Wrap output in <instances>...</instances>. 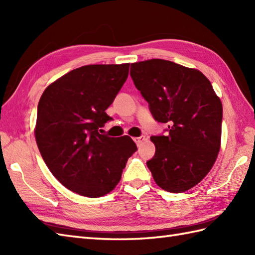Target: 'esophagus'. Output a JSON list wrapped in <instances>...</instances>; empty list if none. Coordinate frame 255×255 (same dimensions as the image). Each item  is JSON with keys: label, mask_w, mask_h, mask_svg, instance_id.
Listing matches in <instances>:
<instances>
[{"label": "esophagus", "mask_w": 255, "mask_h": 255, "mask_svg": "<svg viewBox=\"0 0 255 255\" xmlns=\"http://www.w3.org/2000/svg\"><path fill=\"white\" fill-rule=\"evenodd\" d=\"M144 140V137L143 136H141V137H136V138H133V141L137 143V145H139V144H141L142 143V141Z\"/></svg>", "instance_id": "obj_1"}]
</instances>
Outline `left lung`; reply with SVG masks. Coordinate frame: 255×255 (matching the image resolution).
Wrapping results in <instances>:
<instances>
[{"label":"left lung","instance_id":"left-lung-1","mask_svg":"<svg viewBox=\"0 0 255 255\" xmlns=\"http://www.w3.org/2000/svg\"><path fill=\"white\" fill-rule=\"evenodd\" d=\"M130 77L167 133L152 136L153 158L147 161L155 183L183 193L203 180L220 149L223 105L213 85L195 69L151 59L131 63Z\"/></svg>","mask_w":255,"mask_h":255}]
</instances>
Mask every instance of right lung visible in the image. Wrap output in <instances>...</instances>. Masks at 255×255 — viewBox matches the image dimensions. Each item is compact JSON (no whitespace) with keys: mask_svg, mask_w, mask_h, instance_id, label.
Instances as JSON below:
<instances>
[{"mask_svg":"<svg viewBox=\"0 0 255 255\" xmlns=\"http://www.w3.org/2000/svg\"><path fill=\"white\" fill-rule=\"evenodd\" d=\"M129 63L90 64L64 74L42 93L35 137L52 175L70 191L96 198L113 191L137 147L128 136L101 133L106 110L126 82Z\"/></svg>","mask_w":255,"mask_h":255,"instance_id":"obj_1","label":"right lung"}]
</instances>
